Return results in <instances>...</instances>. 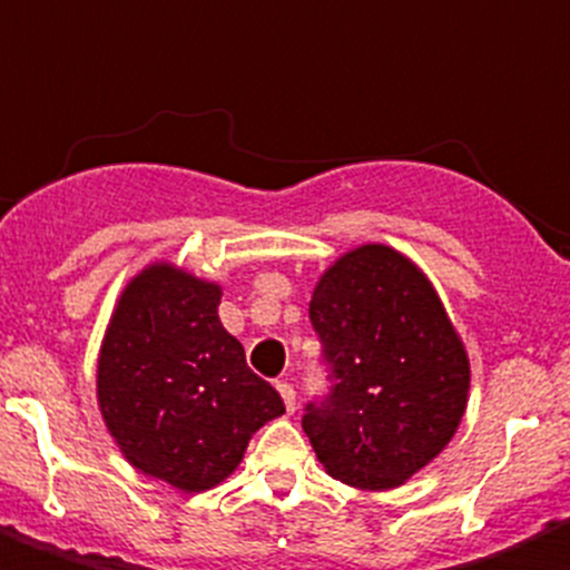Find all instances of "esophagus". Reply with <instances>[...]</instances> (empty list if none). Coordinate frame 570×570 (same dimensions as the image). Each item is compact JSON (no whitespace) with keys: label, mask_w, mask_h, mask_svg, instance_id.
Listing matches in <instances>:
<instances>
[{"label":"esophagus","mask_w":570,"mask_h":570,"mask_svg":"<svg viewBox=\"0 0 570 570\" xmlns=\"http://www.w3.org/2000/svg\"><path fill=\"white\" fill-rule=\"evenodd\" d=\"M278 393L281 399H284L286 413H295V390H292L289 381H278Z\"/></svg>","instance_id":"obj_1"}]
</instances>
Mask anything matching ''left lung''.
I'll return each mask as SVG.
<instances>
[{
  "label": "left lung",
  "mask_w": 570,
  "mask_h": 570,
  "mask_svg": "<svg viewBox=\"0 0 570 570\" xmlns=\"http://www.w3.org/2000/svg\"><path fill=\"white\" fill-rule=\"evenodd\" d=\"M309 321L330 370V393L301 419L315 456L353 488H399L468 407L470 361L442 301L402 252L367 244L321 275Z\"/></svg>",
  "instance_id": "8db88e82"
}]
</instances>
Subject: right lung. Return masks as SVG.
<instances>
[{
	"label": "right lung",
	"mask_w": 570,
	"mask_h": 570,
	"mask_svg": "<svg viewBox=\"0 0 570 570\" xmlns=\"http://www.w3.org/2000/svg\"><path fill=\"white\" fill-rule=\"evenodd\" d=\"M217 304V284L146 266L122 289L97 361V402L122 456L183 493L224 482L252 433L284 413Z\"/></svg>",
	"instance_id": "1"
}]
</instances>
